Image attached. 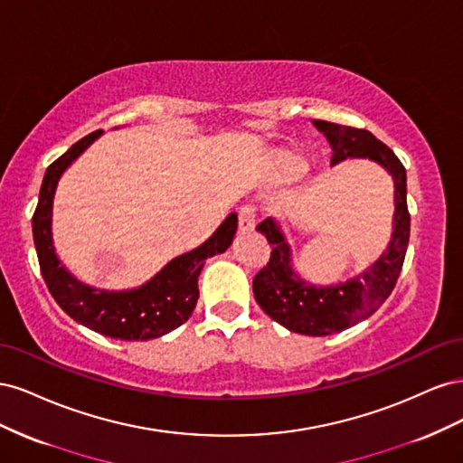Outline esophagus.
<instances>
[{
  "label": "esophagus",
  "instance_id": "obj_1",
  "mask_svg": "<svg viewBox=\"0 0 463 463\" xmlns=\"http://www.w3.org/2000/svg\"><path fill=\"white\" fill-rule=\"evenodd\" d=\"M255 222H257V210L255 206L245 204L240 208L237 213V226H240V233H249L255 230Z\"/></svg>",
  "mask_w": 463,
  "mask_h": 463
}]
</instances>
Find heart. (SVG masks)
<instances>
[{
	"label": "heart",
	"mask_w": 463,
	"mask_h": 463,
	"mask_svg": "<svg viewBox=\"0 0 463 463\" xmlns=\"http://www.w3.org/2000/svg\"><path fill=\"white\" fill-rule=\"evenodd\" d=\"M278 170L282 175L286 177H296L305 170V162L303 158L296 156V154L286 152V154H279L278 156Z\"/></svg>",
	"instance_id": "obj_1"
}]
</instances>
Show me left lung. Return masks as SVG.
<instances>
[{
    "label": "left lung",
    "mask_w": 463,
    "mask_h": 463,
    "mask_svg": "<svg viewBox=\"0 0 463 463\" xmlns=\"http://www.w3.org/2000/svg\"><path fill=\"white\" fill-rule=\"evenodd\" d=\"M313 125L330 143V164H338L345 158H371L383 164L396 184L394 235L388 250L365 274L340 286L313 288L301 282L291 270L289 247L276 223L266 218L257 226V232L272 247L269 262L253 279V293L260 309L291 332L328 335L369 318L388 299L402 272L410 243L411 220L405 167L394 152L367 129L325 119H313Z\"/></svg>",
    "instance_id": "left-lung-1"
}]
</instances>
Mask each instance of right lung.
<instances>
[{
    "label": "right lung",
    "mask_w": 463,
    "mask_h": 463,
    "mask_svg": "<svg viewBox=\"0 0 463 463\" xmlns=\"http://www.w3.org/2000/svg\"><path fill=\"white\" fill-rule=\"evenodd\" d=\"M102 131L82 137L65 154L52 162L42 181L33 214V237L42 278L61 309L102 335L116 340H152L172 332L191 317L199 299L197 279L208 257L223 253L237 230V214L223 220L216 233L191 253L174 259L150 282L131 291H104L80 284L60 264L53 253L50 222L52 201L65 167Z\"/></svg>",
    "instance_id": "right-lung-1"
}]
</instances>
